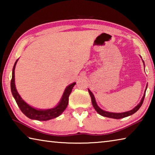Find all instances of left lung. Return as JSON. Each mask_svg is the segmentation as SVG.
Returning <instances> with one entry per match:
<instances>
[{
  "label": "left lung",
  "mask_w": 155,
  "mask_h": 155,
  "mask_svg": "<svg viewBox=\"0 0 155 155\" xmlns=\"http://www.w3.org/2000/svg\"><path fill=\"white\" fill-rule=\"evenodd\" d=\"M143 65H144V62L143 61ZM147 86H148V84H147L146 85V90L145 91H144V94H143V96L142 97V98H141L140 103H139L137 106L135 107H134L133 109L130 110V111H126V112H122V113H113V112H109V111H104V110H103L102 109L100 108V107L98 106V104H97V103L96 101V99H95V97H94L93 93L91 92V91L89 90L88 89V91H89V94H90V95L91 96V103H92V105L94 107V108L95 109V110L96 111V112L98 113V114H100L102 116H104V117H110V118H114V119H121V118H124V117H128L129 116V115H131L133 114H134L135 112H137L139 109L140 108L141 106L142 105V103L143 102V100H144V97H145V94H146V89H147Z\"/></svg>",
  "instance_id": "8db88e82"
}]
</instances>
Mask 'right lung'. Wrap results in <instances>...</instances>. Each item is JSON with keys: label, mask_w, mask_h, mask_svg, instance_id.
I'll return each mask as SVG.
<instances>
[{"label": "right lung", "mask_w": 155, "mask_h": 155, "mask_svg": "<svg viewBox=\"0 0 155 155\" xmlns=\"http://www.w3.org/2000/svg\"><path fill=\"white\" fill-rule=\"evenodd\" d=\"M18 59L15 62L14 68L12 70V78L11 81V90L12 95L15 100L17 104L20 109L21 111L26 116L31 120H39V121H47V120L55 118V117L59 116L64 110L66 109L69 101V96L74 87L76 83H72L70 85H68L65 89L64 94L61 96L59 103L57 105L51 109H36L31 107L27 104L23 100L20 94H18L15 85V68Z\"/></svg>", "instance_id": "right-lung-1"}]
</instances>
